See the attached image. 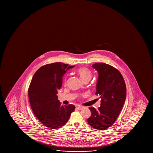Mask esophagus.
Returning <instances> with one entry per match:
<instances>
[{"mask_svg": "<svg viewBox=\"0 0 153 153\" xmlns=\"http://www.w3.org/2000/svg\"><path fill=\"white\" fill-rule=\"evenodd\" d=\"M83 108H84V107H82V106H80V105H78V106H77V107H76V108L78 109V110H82Z\"/></svg>", "mask_w": 153, "mask_h": 153, "instance_id": "obj_1", "label": "esophagus"}]
</instances>
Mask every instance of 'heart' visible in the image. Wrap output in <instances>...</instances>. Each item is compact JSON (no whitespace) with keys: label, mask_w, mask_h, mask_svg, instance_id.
<instances>
[{"label":"heart","mask_w":153,"mask_h":153,"mask_svg":"<svg viewBox=\"0 0 153 153\" xmlns=\"http://www.w3.org/2000/svg\"><path fill=\"white\" fill-rule=\"evenodd\" d=\"M78 74L83 82H89L92 77V73L90 70L86 67H80L77 71ZM64 84H66V80H65Z\"/></svg>","instance_id":"obj_1"}]
</instances>
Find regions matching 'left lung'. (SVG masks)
I'll return each mask as SVG.
<instances>
[{"mask_svg":"<svg viewBox=\"0 0 153 153\" xmlns=\"http://www.w3.org/2000/svg\"><path fill=\"white\" fill-rule=\"evenodd\" d=\"M98 73L96 94L100 97L98 109L90 107L91 115L87 119L92 128L104 130L115 122L123 106L126 88L123 77L117 69L104 63L93 64Z\"/></svg>","mask_w":153,"mask_h":153,"instance_id":"left-lung-1","label":"left lung"}]
</instances>
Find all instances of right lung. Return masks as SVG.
I'll list each match as a JSON object with an SVG mask.
<instances>
[{"label":"right lung","mask_w":153,"mask_h":153,"mask_svg":"<svg viewBox=\"0 0 153 153\" xmlns=\"http://www.w3.org/2000/svg\"><path fill=\"white\" fill-rule=\"evenodd\" d=\"M74 66L60 62L48 64L40 67L32 77L28 89L30 103L34 115L45 126L61 128L75 110L73 105H61L56 95L63 75Z\"/></svg>","instance_id":"add662e5"}]
</instances>
